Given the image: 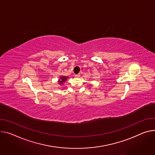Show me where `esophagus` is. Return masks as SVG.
<instances>
[{"label":"esophagus","mask_w":155,"mask_h":155,"mask_svg":"<svg viewBox=\"0 0 155 155\" xmlns=\"http://www.w3.org/2000/svg\"><path fill=\"white\" fill-rule=\"evenodd\" d=\"M75 77H77V78H78V77H80V74H76V75H75Z\"/></svg>","instance_id":"1"}]
</instances>
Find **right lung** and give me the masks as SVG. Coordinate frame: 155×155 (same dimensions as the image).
<instances>
[{"instance_id":"right-lung-1","label":"right lung","mask_w":155,"mask_h":155,"mask_svg":"<svg viewBox=\"0 0 155 155\" xmlns=\"http://www.w3.org/2000/svg\"><path fill=\"white\" fill-rule=\"evenodd\" d=\"M68 77H65V76H61V77H60V78H59V81H58V83H59V85H63L64 84V83L67 80V79L68 78Z\"/></svg>"}]
</instances>
